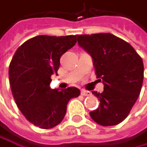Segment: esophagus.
<instances>
[{
  "label": "esophagus",
  "mask_w": 147,
  "mask_h": 147,
  "mask_svg": "<svg viewBox=\"0 0 147 147\" xmlns=\"http://www.w3.org/2000/svg\"><path fill=\"white\" fill-rule=\"evenodd\" d=\"M81 94L84 95V96H91V95H92V92H91L90 91L82 90V91H81Z\"/></svg>",
  "instance_id": "1"
}]
</instances>
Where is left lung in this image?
Wrapping results in <instances>:
<instances>
[{
	"label": "left lung",
	"mask_w": 147,
	"mask_h": 147,
	"mask_svg": "<svg viewBox=\"0 0 147 147\" xmlns=\"http://www.w3.org/2000/svg\"><path fill=\"white\" fill-rule=\"evenodd\" d=\"M78 45L92 58L104 91L92 94L100 100L92 119L102 126L122 123L137 101L144 79L143 61L135 49L111 33L77 35Z\"/></svg>",
	"instance_id": "1"
}]
</instances>
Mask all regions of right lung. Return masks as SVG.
Returning <instances> with one entry per match:
<instances>
[{
    "mask_svg": "<svg viewBox=\"0 0 147 147\" xmlns=\"http://www.w3.org/2000/svg\"><path fill=\"white\" fill-rule=\"evenodd\" d=\"M77 42L76 35L33 37L16 51L9 68V84L18 108L31 123L51 129L65 116L71 98L79 89H51V76L57 75L60 58Z\"/></svg>",
    "mask_w": 147,
    "mask_h": 147,
    "instance_id": "1",
    "label": "right lung"
}]
</instances>
